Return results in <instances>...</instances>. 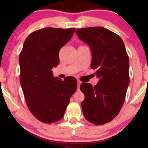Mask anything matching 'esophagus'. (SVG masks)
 Masks as SVG:
<instances>
[{"label":"esophagus","mask_w":148,"mask_h":148,"mask_svg":"<svg viewBox=\"0 0 148 148\" xmlns=\"http://www.w3.org/2000/svg\"><path fill=\"white\" fill-rule=\"evenodd\" d=\"M81 84H82V82H81V81H77V90H79V87H80V85H81Z\"/></svg>","instance_id":"esophagus-1"}]
</instances>
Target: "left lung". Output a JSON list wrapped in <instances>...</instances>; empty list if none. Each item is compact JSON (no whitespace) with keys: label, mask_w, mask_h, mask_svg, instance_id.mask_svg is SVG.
I'll return each mask as SVG.
<instances>
[{"label":"left lung","mask_w":148,"mask_h":148,"mask_svg":"<svg viewBox=\"0 0 148 148\" xmlns=\"http://www.w3.org/2000/svg\"><path fill=\"white\" fill-rule=\"evenodd\" d=\"M81 40L90 46L91 67L99 81L96 86L83 82L80 90L85 95L83 113L89 122L104 125L117 116L125 102L129 84V60L123 40L102 27L77 29Z\"/></svg>","instance_id":"1"}]
</instances>
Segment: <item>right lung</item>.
Returning <instances> with one entry per match:
<instances>
[{
    "label": "right lung",
    "instance_id": "1",
    "mask_svg": "<svg viewBox=\"0 0 148 148\" xmlns=\"http://www.w3.org/2000/svg\"><path fill=\"white\" fill-rule=\"evenodd\" d=\"M75 28L46 27L32 32L19 54L20 84L32 114L44 123H53L64 116L77 82L74 77L62 81L52 69L59 64L60 49L69 41Z\"/></svg>",
    "mask_w": 148,
    "mask_h": 148
}]
</instances>
